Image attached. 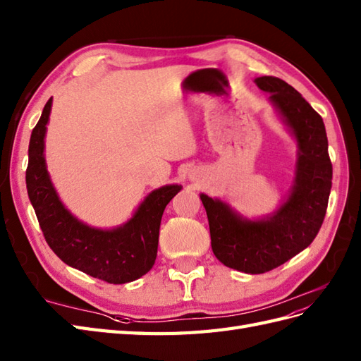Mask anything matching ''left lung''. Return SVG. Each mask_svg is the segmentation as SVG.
Segmentation results:
<instances>
[{
    "label": "left lung",
    "instance_id": "1",
    "mask_svg": "<svg viewBox=\"0 0 361 361\" xmlns=\"http://www.w3.org/2000/svg\"><path fill=\"white\" fill-rule=\"evenodd\" d=\"M256 84L269 92L300 148L291 196L268 221L251 222L234 214L224 202L200 195L214 256L225 267L248 274L274 269L310 247L324 221L332 187L328 137L320 114L283 79L262 76Z\"/></svg>",
    "mask_w": 361,
    "mask_h": 361
}]
</instances>
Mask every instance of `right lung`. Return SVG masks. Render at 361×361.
<instances>
[{
    "label": "right lung",
    "mask_w": 361,
    "mask_h": 361,
    "mask_svg": "<svg viewBox=\"0 0 361 361\" xmlns=\"http://www.w3.org/2000/svg\"><path fill=\"white\" fill-rule=\"evenodd\" d=\"M50 109L51 98L44 105L38 124L32 131L25 170L29 199L44 239L68 267L113 285L133 282L153 268L164 209L182 187L166 185L154 190L140 204L135 216L116 230L102 231L81 224L61 204L49 179L44 161V136Z\"/></svg>",
    "instance_id": "right-lung-1"
}]
</instances>
